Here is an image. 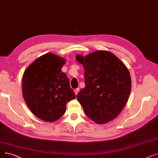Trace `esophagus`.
I'll return each mask as SVG.
<instances>
[{"instance_id": "esophagus-1", "label": "esophagus", "mask_w": 158, "mask_h": 158, "mask_svg": "<svg viewBox=\"0 0 158 158\" xmlns=\"http://www.w3.org/2000/svg\"><path fill=\"white\" fill-rule=\"evenodd\" d=\"M79 91V88H76V89H75V90H74V92H75V95H77L78 94Z\"/></svg>"}]
</instances>
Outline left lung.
<instances>
[{
	"label": "left lung",
	"instance_id": "obj_1",
	"mask_svg": "<svg viewBox=\"0 0 158 158\" xmlns=\"http://www.w3.org/2000/svg\"><path fill=\"white\" fill-rule=\"evenodd\" d=\"M76 60L83 65L85 87L77 99L88 117L98 124L115 119L125 106L131 90L128 68L110 52L99 50Z\"/></svg>",
	"mask_w": 158,
	"mask_h": 158
}]
</instances>
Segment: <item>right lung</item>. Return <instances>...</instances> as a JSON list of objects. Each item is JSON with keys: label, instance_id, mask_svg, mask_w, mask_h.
Masks as SVG:
<instances>
[{"label": "right lung", "instance_id": "add662e5", "mask_svg": "<svg viewBox=\"0 0 158 158\" xmlns=\"http://www.w3.org/2000/svg\"><path fill=\"white\" fill-rule=\"evenodd\" d=\"M65 60L51 53L37 59L23 77V93L27 105L39 119L53 122L62 117L66 104L75 98L69 79L61 68Z\"/></svg>", "mask_w": 158, "mask_h": 158}]
</instances>
